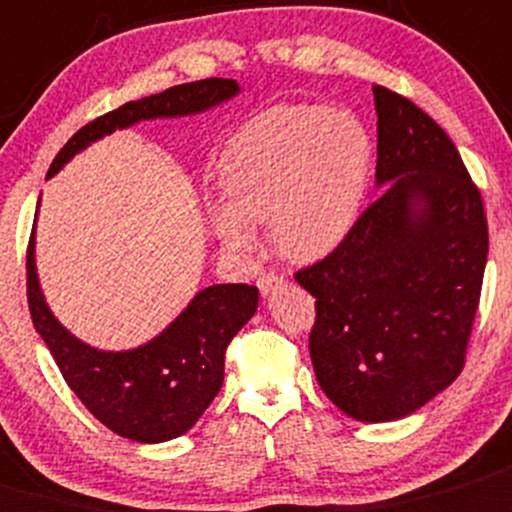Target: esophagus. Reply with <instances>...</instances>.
<instances>
[{
  "label": "esophagus",
  "mask_w": 512,
  "mask_h": 512,
  "mask_svg": "<svg viewBox=\"0 0 512 512\" xmlns=\"http://www.w3.org/2000/svg\"><path fill=\"white\" fill-rule=\"evenodd\" d=\"M277 285H282V277L277 275V272H262V275L257 277V287H260L262 295H270Z\"/></svg>",
  "instance_id": "1"
}]
</instances>
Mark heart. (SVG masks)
<instances>
[{
  "mask_svg": "<svg viewBox=\"0 0 512 512\" xmlns=\"http://www.w3.org/2000/svg\"><path fill=\"white\" fill-rule=\"evenodd\" d=\"M370 172V132L355 114L282 104L232 137L222 162L225 197H210L207 215L230 250H250L252 222H267L282 255L312 260L352 230Z\"/></svg>",
  "mask_w": 512,
  "mask_h": 512,
  "instance_id": "b5f03b06",
  "label": "heart"
}]
</instances>
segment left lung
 <instances>
[{
    "instance_id": "1",
    "label": "left lung",
    "mask_w": 512,
    "mask_h": 512,
    "mask_svg": "<svg viewBox=\"0 0 512 512\" xmlns=\"http://www.w3.org/2000/svg\"><path fill=\"white\" fill-rule=\"evenodd\" d=\"M377 185L322 260L295 272L315 297L310 357L327 398L362 423L423 408L463 372L488 260V220L453 140L375 84Z\"/></svg>"
}]
</instances>
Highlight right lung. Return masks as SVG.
I'll list each match as a JSON object with an SVG mask.
<instances>
[{
    "mask_svg": "<svg viewBox=\"0 0 512 512\" xmlns=\"http://www.w3.org/2000/svg\"><path fill=\"white\" fill-rule=\"evenodd\" d=\"M235 94V79L210 77L122 104L72 135L54 157L49 175L89 142L119 127H130L140 119L195 114ZM27 302L34 327L84 408L122 438L162 443L187 433L220 393L227 345L255 315L257 287H207L152 342L130 352H102L69 335L49 312L34 272L32 232L27 247Z\"/></svg>",
    "mask_w": 512,
    "mask_h": 512,
    "instance_id": "1",
    "label": "right lung"
}]
</instances>
